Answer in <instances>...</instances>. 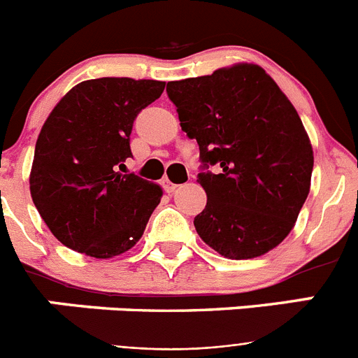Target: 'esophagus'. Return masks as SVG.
Here are the masks:
<instances>
[{
	"label": "esophagus",
	"instance_id": "obj_1",
	"mask_svg": "<svg viewBox=\"0 0 358 358\" xmlns=\"http://www.w3.org/2000/svg\"><path fill=\"white\" fill-rule=\"evenodd\" d=\"M163 186H164V189L169 192V194H172V192H176V189L179 188V185H176V182H172V181H170V179H164Z\"/></svg>",
	"mask_w": 358,
	"mask_h": 358
}]
</instances>
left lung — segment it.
Wrapping results in <instances>:
<instances>
[{"label": "left lung", "mask_w": 358, "mask_h": 358, "mask_svg": "<svg viewBox=\"0 0 358 358\" xmlns=\"http://www.w3.org/2000/svg\"><path fill=\"white\" fill-rule=\"evenodd\" d=\"M166 93L201 150L197 181L208 202L194 220L199 236L231 260L276 248L296 224L314 169L312 145L289 98L256 64L169 82Z\"/></svg>", "instance_id": "obj_1"}]
</instances>
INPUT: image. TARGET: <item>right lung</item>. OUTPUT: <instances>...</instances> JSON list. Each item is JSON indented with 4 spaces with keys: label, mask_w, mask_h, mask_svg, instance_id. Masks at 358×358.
Masks as SVG:
<instances>
[{
    "label": "right lung",
    "mask_w": 358,
    "mask_h": 358,
    "mask_svg": "<svg viewBox=\"0 0 358 358\" xmlns=\"http://www.w3.org/2000/svg\"><path fill=\"white\" fill-rule=\"evenodd\" d=\"M163 90L159 80H85L66 93L44 122L30 194L46 226L66 248L113 258L141 238L163 192L120 170L132 156L136 116Z\"/></svg>",
    "instance_id": "obj_1"
}]
</instances>
